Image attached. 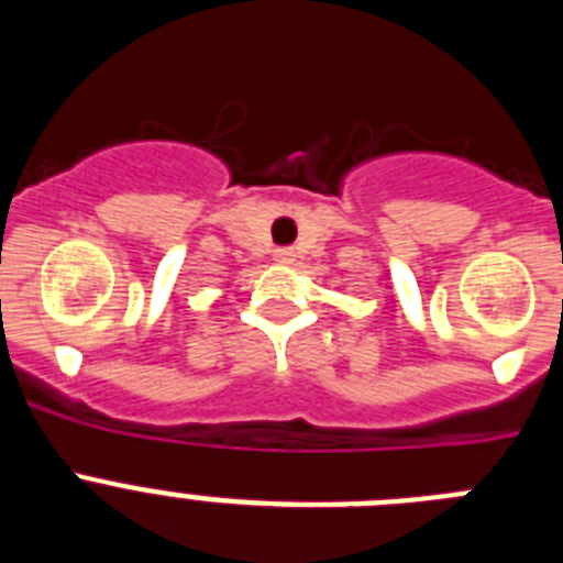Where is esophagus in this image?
I'll return each instance as SVG.
<instances>
[{"mask_svg":"<svg viewBox=\"0 0 563 563\" xmlns=\"http://www.w3.org/2000/svg\"><path fill=\"white\" fill-rule=\"evenodd\" d=\"M292 258H296V253H292L290 247H278L276 251V262H282V265H290Z\"/></svg>","mask_w":563,"mask_h":563,"instance_id":"obj_1","label":"esophagus"}]
</instances>
